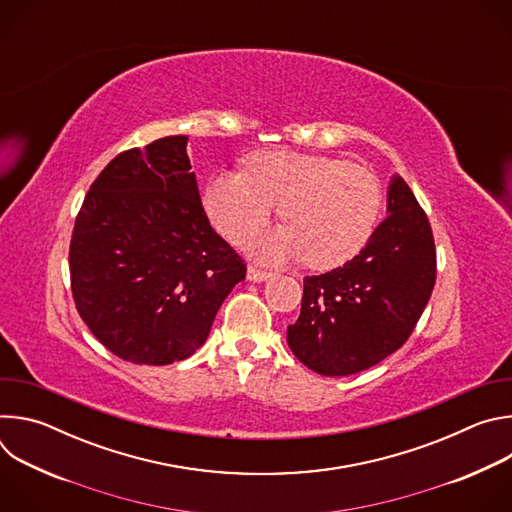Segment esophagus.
<instances>
[{
    "instance_id": "esophagus-1",
    "label": "esophagus",
    "mask_w": 512,
    "mask_h": 512,
    "mask_svg": "<svg viewBox=\"0 0 512 512\" xmlns=\"http://www.w3.org/2000/svg\"><path fill=\"white\" fill-rule=\"evenodd\" d=\"M271 275H273L271 271L261 269V267H255V265H249V269H247V277H249L251 281H265V279H269Z\"/></svg>"
}]
</instances>
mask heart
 Masks as SVG:
<instances>
[{"mask_svg": "<svg viewBox=\"0 0 512 512\" xmlns=\"http://www.w3.org/2000/svg\"><path fill=\"white\" fill-rule=\"evenodd\" d=\"M383 200L369 168L287 150L249 156L245 172L216 174L204 194L212 225L237 243L253 237L281 204L285 227L253 239L251 249L265 259L304 257L312 269L340 267L367 247Z\"/></svg>", "mask_w": 512, "mask_h": 512, "instance_id": "b5f03b06", "label": "heart"}]
</instances>
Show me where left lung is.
Returning a JSON list of instances; mask_svg holds the SVG:
<instances>
[{
    "mask_svg": "<svg viewBox=\"0 0 512 512\" xmlns=\"http://www.w3.org/2000/svg\"><path fill=\"white\" fill-rule=\"evenodd\" d=\"M429 218L403 178L389 188V214L352 261L304 279L302 312L287 344L308 369L346 377L399 350L435 285Z\"/></svg>",
    "mask_w": 512,
    "mask_h": 512,
    "instance_id": "8db88e82",
    "label": "left lung"
}]
</instances>
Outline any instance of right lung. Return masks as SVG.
I'll return each mask as SVG.
<instances>
[{
	"label": "right lung",
	"instance_id": "1",
	"mask_svg": "<svg viewBox=\"0 0 512 512\" xmlns=\"http://www.w3.org/2000/svg\"><path fill=\"white\" fill-rule=\"evenodd\" d=\"M186 135L117 154L95 178L70 237V289L115 356L156 367L194 354L245 279L243 257L212 227Z\"/></svg>",
	"mask_w": 512,
	"mask_h": 512
}]
</instances>
